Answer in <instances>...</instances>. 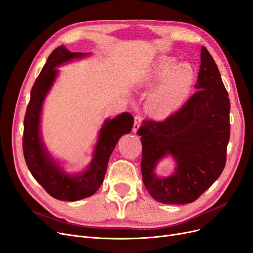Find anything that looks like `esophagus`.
<instances>
[{
  "mask_svg": "<svg viewBox=\"0 0 253 253\" xmlns=\"http://www.w3.org/2000/svg\"><path fill=\"white\" fill-rule=\"evenodd\" d=\"M140 123H141V117L140 116H136L134 118V124H133V128H132V131H133L134 133L137 132V130H138L139 126H140Z\"/></svg>",
  "mask_w": 253,
  "mask_h": 253,
  "instance_id": "34e87169",
  "label": "esophagus"
}]
</instances>
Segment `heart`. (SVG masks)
<instances>
[{"label":"heart","instance_id":"obj_1","mask_svg":"<svg viewBox=\"0 0 253 253\" xmlns=\"http://www.w3.org/2000/svg\"><path fill=\"white\" fill-rule=\"evenodd\" d=\"M162 80L148 96V111L156 117H168L179 109L189 97L195 72L189 64H180L173 56L157 58L141 80L144 85Z\"/></svg>","mask_w":253,"mask_h":253}]
</instances>
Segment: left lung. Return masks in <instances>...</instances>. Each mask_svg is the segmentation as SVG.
I'll return each mask as SVG.
<instances>
[{
  "label": "left lung",
  "instance_id": "8db88e82",
  "mask_svg": "<svg viewBox=\"0 0 253 253\" xmlns=\"http://www.w3.org/2000/svg\"><path fill=\"white\" fill-rule=\"evenodd\" d=\"M195 89L177 113L161 122L145 120L137 130L142 145V181L153 199L162 204L194 202L225 167L230 103L220 72L205 46ZM168 156L176 161L175 171L158 177L157 163Z\"/></svg>",
  "mask_w": 253,
  "mask_h": 253
}]
</instances>
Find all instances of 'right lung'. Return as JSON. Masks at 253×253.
<instances>
[{"label": "right lung", "mask_w": 253, "mask_h": 253, "mask_svg": "<svg viewBox=\"0 0 253 253\" xmlns=\"http://www.w3.org/2000/svg\"><path fill=\"white\" fill-rule=\"evenodd\" d=\"M87 54V52H71L63 45L50 53L31 90L24 121L23 149L28 169L46 192L59 201H80L93 195L99 189L109 157L118 140L123 134L129 133L133 126L134 119L129 113L106 119L97 139L93 159L82 172L68 173L51 157L40 132L43 102L59 73L56 68L74 59L84 58Z\"/></svg>", "instance_id": "add662e5"}]
</instances>
